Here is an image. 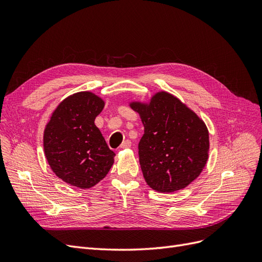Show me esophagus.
Returning a JSON list of instances; mask_svg holds the SVG:
<instances>
[{
  "instance_id": "obj_1",
  "label": "esophagus",
  "mask_w": 262,
  "mask_h": 262,
  "mask_svg": "<svg viewBox=\"0 0 262 262\" xmlns=\"http://www.w3.org/2000/svg\"><path fill=\"white\" fill-rule=\"evenodd\" d=\"M131 146V141L130 140H125L122 142V144L120 145L121 148H128Z\"/></svg>"
}]
</instances>
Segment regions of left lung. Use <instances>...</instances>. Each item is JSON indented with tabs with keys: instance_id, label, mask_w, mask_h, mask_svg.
I'll use <instances>...</instances> for the list:
<instances>
[{
	"instance_id": "8db88e82",
	"label": "left lung",
	"mask_w": 262,
	"mask_h": 262,
	"mask_svg": "<svg viewBox=\"0 0 262 262\" xmlns=\"http://www.w3.org/2000/svg\"><path fill=\"white\" fill-rule=\"evenodd\" d=\"M144 134L139 157L146 184L156 191L173 192L200 175L209 156V132L201 119L172 95L161 92L149 105L132 102Z\"/></svg>"
}]
</instances>
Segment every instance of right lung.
Masks as SVG:
<instances>
[{"mask_svg": "<svg viewBox=\"0 0 262 262\" xmlns=\"http://www.w3.org/2000/svg\"><path fill=\"white\" fill-rule=\"evenodd\" d=\"M104 101L90 92L71 95L54 110L43 134V147L51 169L67 184L87 189L104 178L114 164L96 118Z\"/></svg>", "mask_w": 262, "mask_h": 262, "instance_id": "1", "label": "right lung"}]
</instances>
